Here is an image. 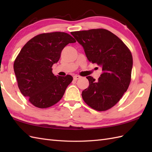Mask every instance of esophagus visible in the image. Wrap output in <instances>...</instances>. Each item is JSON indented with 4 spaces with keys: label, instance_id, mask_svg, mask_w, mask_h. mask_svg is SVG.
<instances>
[{
    "label": "esophagus",
    "instance_id": "obj_1",
    "mask_svg": "<svg viewBox=\"0 0 152 152\" xmlns=\"http://www.w3.org/2000/svg\"><path fill=\"white\" fill-rule=\"evenodd\" d=\"M80 78H81V77H80V76H78V75H75V76L73 77V78H74V80H77L80 79Z\"/></svg>",
    "mask_w": 152,
    "mask_h": 152
}]
</instances>
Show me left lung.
Wrapping results in <instances>:
<instances>
[{
	"label": "left lung",
	"mask_w": 152,
	"mask_h": 152,
	"mask_svg": "<svg viewBox=\"0 0 152 152\" xmlns=\"http://www.w3.org/2000/svg\"><path fill=\"white\" fill-rule=\"evenodd\" d=\"M88 59L102 68L98 80L87 76L89 86L82 91L83 101L93 109L105 111L117 104L130 84L133 57L121 40L104 28L71 32Z\"/></svg>",
	"instance_id": "8db88e82"
}]
</instances>
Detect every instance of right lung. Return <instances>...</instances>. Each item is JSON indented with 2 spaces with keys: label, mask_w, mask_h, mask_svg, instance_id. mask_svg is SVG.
Listing matches in <instances>:
<instances>
[{
  "label": "right lung",
  "mask_w": 152,
  "mask_h": 152,
  "mask_svg": "<svg viewBox=\"0 0 152 152\" xmlns=\"http://www.w3.org/2000/svg\"><path fill=\"white\" fill-rule=\"evenodd\" d=\"M74 42L70 34L53 32L38 34L22 48L14 70L21 93L34 106L50 107L63 97L73 78L55 76L51 67L59 60L63 48Z\"/></svg>",
  "instance_id": "add662e5"
}]
</instances>
